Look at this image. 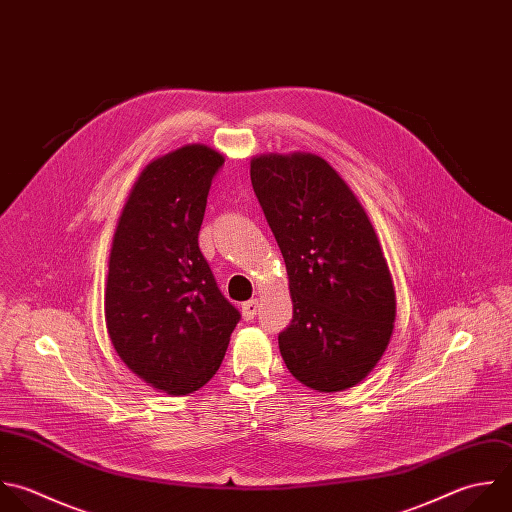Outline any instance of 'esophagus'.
I'll return each instance as SVG.
<instances>
[{
  "instance_id": "1",
  "label": "esophagus",
  "mask_w": 512,
  "mask_h": 512,
  "mask_svg": "<svg viewBox=\"0 0 512 512\" xmlns=\"http://www.w3.org/2000/svg\"><path fill=\"white\" fill-rule=\"evenodd\" d=\"M257 311H259V301H257V299L245 301V303L241 305V313H243V317H245L247 321H251V319L257 315Z\"/></svg>"
}]
</instances>
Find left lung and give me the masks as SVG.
Here are the masks:
<instances>
[{
  "label": "left lung",
  "mask_w": 512,
  "mask_h": 512,
  "mask_svg": "<svg viewBox=\"0 0 512 512\" xmlns=\"http://www.w3.org/2000/svg\"><path fill=\"white\" fill-rule=\"evenodd\" d=\"M251 183L283 253L293 301L279 333L289 373L319 393L361 383L381 361L397 317L375 227L347 181L315 153H263Z\"/></svg>",
  "instance_id": "8db88e82"
}]
</instances>
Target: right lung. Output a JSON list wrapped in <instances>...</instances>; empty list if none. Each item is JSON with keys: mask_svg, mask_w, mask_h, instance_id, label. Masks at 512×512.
<instances>
[{"mask_svg": "<svg viewBox=\"0 0 512 512\" xmlns=\"http://www.w3.org/2000/svg\"><path fill=\"white\" fill-rule=\"evenodd\" d=\"M225 157L189 143L147 163L117 219L105 281V325L131 373L173 397L221 367L239 311L199 251L211 179Z\"/></svg>", "mask_w": 512, "mask_h": 512, "instance_id": "right-lung-1", "label": "right lung"}]
</instances>
